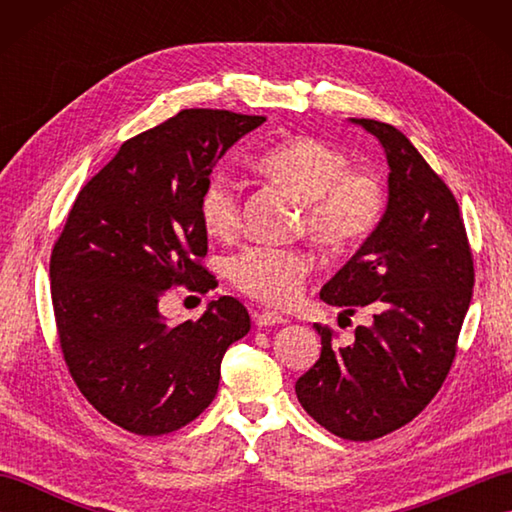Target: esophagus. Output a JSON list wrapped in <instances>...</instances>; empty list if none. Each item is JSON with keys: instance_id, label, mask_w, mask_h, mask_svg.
Listing matches in <instances>:
<instances>
[{"instance_id": "esophagus-1", "label": "esophagus", "mask_w": 512, "mask_h": 512, "mask_svg": "<svg viewBox=\"0 0 512 512\" xmlns=\"http://www.w3.org/2000/svg\"><path fill=\"white\" fill-rule=\"evenodd\" d=\"M255 323H257V328H270V325H281V323H286V319L281 317V314H277V312H257L255 314Z\"/></svg>"}]
</instances>
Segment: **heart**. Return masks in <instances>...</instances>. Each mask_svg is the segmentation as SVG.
<instances>
[{"label":"heart","instance_id":"b5f03b06","mask_svg":"<svg viewBox=\"0 0 512 512\" xmlns=\"http://www.w3.org/2000/svg\"><path fill=\"white\" fill-rule=\"evenodd\" d=\"M257 167L303 200L301 226L328 253H350L376 233L387 211L385 180L374 169L352 167L350 156L314 136H295L266 149ZM200 215L211 235L226 239L239 228V193L224 176L202 191ZM312 264L295 248L253 244L226 259V275L246 297L288 308L301 297Z\"/></svg>","mask_w":512,"mask_h":512}]
</instances>
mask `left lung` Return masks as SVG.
<instances>
[{
	"instance_id": "left-lung-1",
	"label": "left lung",
	"mask_w": 512,
	"mask_h": 512,
	"mask_svg": "<svg viewBox=\"0 0 512 512\" xmlns=\"http://www.w3.org/2000/svg\"><path fill=\"white\" fill-rule=\"evenodd\" d=\"M385 147L389 204L376 233L321 290L330 306L372 312L352 345L328 325L321 356L297 380L301 407L345 440L405 427L438 394L458 352L473 295V253L458 200L409 138L389 123L352 118Z\"/></svg>"
}]
</instances>
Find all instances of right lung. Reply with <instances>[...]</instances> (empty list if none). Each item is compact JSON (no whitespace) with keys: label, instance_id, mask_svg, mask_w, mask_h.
Instances as JSON below:
<instances>
[{"label":"right lung","instance_id":"1","mask_svg":"<svg viewBox=\"0 0 512 512\" xmlns=\"http://www.w3.org/2000/svg\"><path fill=\"white\" fill-rule=\"evenodd\" d=\"M264 121L193 107L125 140L76 195L54 242L50 290L63 361L85 400L136 436L198 418L217 394L228 345L250 330L235 297L178 325L158 303L169 288H215L202 264V191L226 149Z\"/></svg>","mask_w":512,"mask_h":512}]
</instances>
